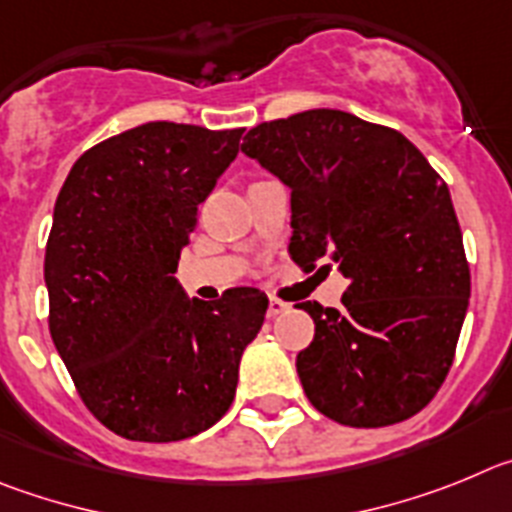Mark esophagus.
Wrapping results in <instances>:
<instances>
[{
	"mask_svg": "<svg viewBox=\"0 0 512 512\" xmlns=\"http://www.w3.org/2000/svg\"><path fill=\"white\" fill-rule=\"evenodd\" d=\"M288 308H290L288 303L280 301V298H275V296H270V301H267V316H270V319H275V316L285 313Z\"/></svg>",
	"mask_w": 512,
	"mask_h": 512,
	"instance_id": "34e87169",
	"label": "esophagus"
}]
</instances>
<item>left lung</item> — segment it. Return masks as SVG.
I'll list each match as a JSON object with an SVG mask.
<instances>
[{
    "instance_id": "8db88e82",
    "label": "left lung",
    "mask_w": 512,
    "mask_h": 512,
    "mask_svg": "<svg viewBox=\"0 0 512 512\" xmlns=\"http://www.w3.org/2000/svg\"><path fill=\"white\" fill-rule=\"evenodd\" d=\"M242 153L290 188L293 262L313 270L329 257L349 280L342 311L298 306L316 324L296 357L311 405L354 428L416 416L439 393L469 306L444 178L400 132L339 109L257 124Z\"/></svg>"
}]
</instances>
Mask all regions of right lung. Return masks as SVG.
I'll return each mask as SVG.
<instances>
[{
    "label": "right lung",
    "mask_w": 512,
    "mask_h": 512,
    "mask_svg": "<svg viewBox=\"0 0 512 512\" xmlns=\"http://www.w3.org/2000/svg\"><path fill=\"white\" fill-rule=\"evenodd\" d=\"M242 132L140 124L86 150L58 193L50 336L86 408L124 439L165 444L214 426L265 321L262 290L191 301L173 275Z\"/></svg>",
    "instance_id": "obj_1"
}]
</instances>
